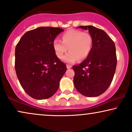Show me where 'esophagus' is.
<instances>
[{"label":"esophagus","instance_id":"esophagus-1","mask_svg":"<svg viewBox=\"0 0 132 132\" xmlns=\"http://www.w3.org/2000/svg\"><path fill=\"white\" fill-rule=\"evenodd\" d=\"M67 68L68 69H70L71 68V66L70 65H67Z\"/></svg>","mask_w":132,"mask_h":132}]
</instances>
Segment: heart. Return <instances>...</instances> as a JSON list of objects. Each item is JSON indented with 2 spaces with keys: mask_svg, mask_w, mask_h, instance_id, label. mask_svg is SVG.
Masks as SVG:
<instances>
[{
  "mask_svg": "<svg viewBox=\"0 0 132 132\" xmlns=\"http://www.w3.org/2000/svg\"><path fill=\"white\" fill-rule=\"evenodd\" d=\"M62 42L57 39L53 41V47L55 54L59 59L63 57L67 63H72L78 59L83 60L89 56L93 43L92 37L89 33L76 29H70L62 35Z\"/></svg>",
  "mask_w": 132,
  "mask_h": 132,
  "instance_id": "heart-1",
  "label": "heart"
}]
</instances>
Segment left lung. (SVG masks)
<instances>
[{
	"label": "left lung",
	"mask_w": 132,
	"mask_h": 132,
	"mask_svg": "<svg viewBox=\"0 0 132 132\" xmlns=\"http://www.w3.org/2000/svg\"><path fill=\"white\" fill-rule=\"evenodd\" d=\"M78 28L89 30L93 43L87 58L78 65L73 66L74 85L82 95L97 97L107 90L113 81L117 65L116 46L102 29L92 26Z\"/></svg>",
	"instance_id": "1"
}]
</instances>
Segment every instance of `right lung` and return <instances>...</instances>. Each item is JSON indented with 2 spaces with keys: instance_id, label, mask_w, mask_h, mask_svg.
I'll return each mask as SVG.
<instances>
[{
  "instance_id": "1",
  "label": "right lung",
  "mask_w": 132,
  "mask_h": 132,
  "mask_svg": "<svg viewBox=\"0 0 132 132\" xmlns=\"http://www.w3.org/2000/svg\"><path fill=\"white\" fill-rule=\"evenodd\" d=\"M63 31L59 27H38L24 34L16 45V75L22 88L32 98L47 99L59 89L67 67L57 57L53 43Z\"/></svg>"
}]
</instances>
